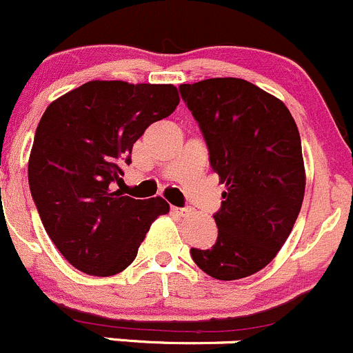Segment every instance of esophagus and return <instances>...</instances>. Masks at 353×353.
I'll return each mask as SVG.
<instances>
[{
  "label": "esophagus",
  "mask_w": 353,
  "mask_h": 353,
  "mask_svg": "<svg viewBox=\"0 0 353 353\" xmlns=\"http://www.w3.org/2000/svg\"><path fill=\"white\" fill-rule=\"evenodd\" d=\"M170 210L174 212V214H177V215H186L188 214V208H181V207H172L170 208Z\"/></svg>",
  "instance_id": "obj_1"
}]
</instances>
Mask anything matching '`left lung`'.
I'll return each mask as SVG.
<instances>
[{
	"label": "left lung",
	"mask_w": 353,
	"mask_h": 353,
	"mask_svg": "<svg viewBox=\"0 0 353 353\" xmlns=\"http://www.w3.org/2000/svg\"><path fill=\"white\" fill-rule=\"evenodd\" d=\"M179 91L225 184L214 214L217 241L208 250L191 248V259L222 281L255 274L285 245L302 208L299 129L283 101L243 79H205Z\"/></svg>",
	"instance_id": "obj_1"
}]
</instances>
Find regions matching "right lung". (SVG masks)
<instances>
[{"instance_id": "obj_1", "label": "right lung", "mask_w": 353, "mask_h": 353, "mask_svg": "<svg viewBox=\"0 0 353 353\" xmlns=\"http://www.w3.org/2000/svg\"><path fill=\"white\" fill-rule=\"evenodd\" d=\"M179 105L172 84L91 81L54 100L41 117L29 159V186L48 236L90 276L131 265L150 225L169 212L160 196L115 190L132 145Z\"/></svg>"}]
</instances>
